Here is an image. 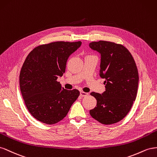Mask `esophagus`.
Listing matches in <instances>:
<instances>
[{
    "mask_svg": "<svg viewBox=\"0 0 157 157\" xmlns=\"http://www.w3.org/2000/svg\"><path fill=\"white\" fill-rule=\"evenodd\" d=\"M89 95L88 93H86V92H83V91H81L80 92V95L82 97H86Z\"/></svg>",
    "mask_w": 157,
    "mask_h": 157,
    "instance_id": "1",
    "label": "esophagus"
}]
</instances>
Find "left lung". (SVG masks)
I'll list each match as a JSON object with an SVG mask.
<instances>
[{
  "mask_svg": "<svg viewBox=\"0 0 157 157\" xmlns=\"http://www.w3.org/2000/svg\"><path fill=\"white\" fill-rule=\"evenodd\" d=\"M89 47L101 54L99 75L106 85L102 95L91 93L97 105L89 113L102 124L117 123L128 114L136 98L139 74L136 62L122 44L99 41L90 43Z\"/></svg>",
  "mask_w": 157,
  "mask_h": 157,
  "instance_id": "1",
  "label": "left lung"
}]
</instances>
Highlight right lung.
I'll return each instance as SVG.
<instances>
[{"mask_svg": "<svg viewBox=\"0 0 157 157\" xmlns=\"http://www.w3.org/2000/svg\"><path fill=\"white\" fill-rule=\"evenodd\" d=\"M82 42L56 41L34 48L22 66L20 87L29 113L44 124L64 119L79 95L78 89L67 90L57 81L65 72L68 57Z\"/></svg>", "mask_w": 157, "mask_h": 157, "instance_id": "1", "label": "right lung"}]
</instances>
